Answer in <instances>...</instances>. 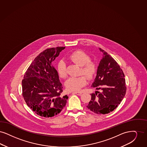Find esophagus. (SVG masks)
Returning a JSON list of instances; mask_svg holds the SVG:
<instances>
[{"mask_svg":"<svg viewBox=\"0 0 147 147\" xmlns=\"http://www.w3.org/2000/svg\"><path fill=\"white\" fill-rule=\"evenodd\" d=\"M81 94H82V93L80 92H72V94H77V95L80 96Z\"/></svg>","mask_w":147,"mask_h":147,"instance_id":"1","label":"esophagus"}]
</instances>
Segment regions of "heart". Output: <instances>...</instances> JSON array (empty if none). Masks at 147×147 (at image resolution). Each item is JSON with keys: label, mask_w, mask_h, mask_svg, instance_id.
Here are the masks:
<instances>
[{"label": "heart", "mask_w": 147, "mask_h": 147, "mask_svg": "<svg viewBox=\"0 0 147 147\" xmlns=\"http://www.w3.org/2000/svg\"><path fill=\"white\" fill-rule=\"evenodd\" d=\"M72 63L81 66L80 74L85 75L91 80L96 75L97 71V65L94 61L90 60V56L84 51L78 50L72 52L67 57ZM57 72L59 76L64 78L67 76L66 65L63 60H60L57 64ZM86 77L82 75L77 77H70L65 82L67 90L69 91L78 92L87 82Z\"/></svg>", "instance_id": "1"}]
</instances>
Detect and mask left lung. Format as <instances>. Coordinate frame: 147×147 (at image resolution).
I'll list each match as a JSON object with an SVG mask.
<instances>
[{
	"instance_id": "1",
	"label": "left lung",
	"mask_w": 147,
	"mask_h": 147,
	"mask_svg": "<svg viewBox=\"0 0 147 147\" xmlns=\"http://www.w3.org/2000/svg\"><path fill=\"white\" fill-rule=\"evenodd\" d=\"M103 53L98 67L96 76L92 87L96 90L91 94L87 108L97 114H106L113 111L125 96L126 86L125 75L115 59L100 48Z\"/></svg>"
}]
</instances>
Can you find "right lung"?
I'll list each match as a JSON object with an SVG mask.
<instances>
[{"label":"right lung","mask_w":147,"mask_h":147,"mask_svg":"<svg viewBox=\"0 0 147 147\" xmlns=\"http://www.w3.org/2000/svg\"><path fill=\"white\" fill-rule=\"evenodd\" d=\"M65 47L48 48L30 64L22 81V96L36 114L51 117L64 109L68 96H63V85L53 62Z\"/></svg>","instance_id":"1"}]
</instances>
